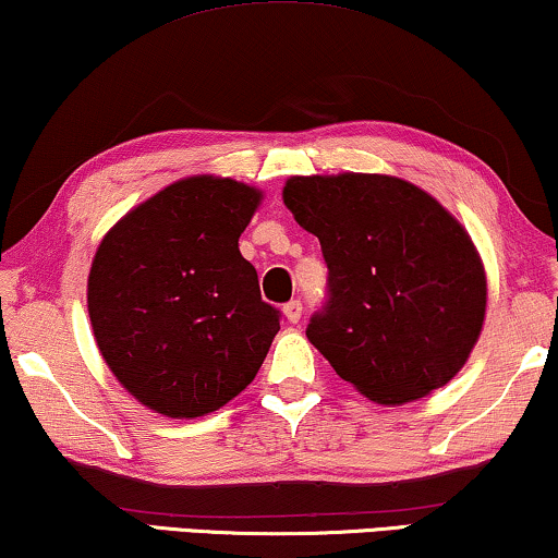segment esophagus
I'll use <instances>...</instances> for the list:
<instances>
[{
	"label": "esophagus",
	"instance_id": "34e87169",
	"mask_svg": "<svg viewBox=\"0 0 558 558\" xmlns=\"http://www.w3.org/2000/svg\"><path fill=\"white\" fill-rule=\"evenodd\" d=\"M302 302L300 300H292V302H287L284 304V315H287V319L289 323H300V317H302Z\"/></svg>",
	"mask_w": 558,
	"mask_h": 558
}]
</instances>
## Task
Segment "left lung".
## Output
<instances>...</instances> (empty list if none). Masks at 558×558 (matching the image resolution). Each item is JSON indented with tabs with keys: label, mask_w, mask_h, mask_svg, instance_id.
I'll use <instances>...</instances> for the list:
<instances>
[{
	"label": "left lung",
	"mask_w": 558,
	"mask_h": 558,
	"mask_svg": "<svg viewBox=\"0 0 558 558\" xmlns=\"http://www.w3.org/2000/svg\"><path fill=\"white\" fill-rule=\"evenodd\" d=\"M284 205L323 246L327 296L307 338L335 373L378 403L452 380L487 300L464 228L424 190L386 174L292 178Z\"/></svg>",
	"instance_id": "8db88e82"
}]
</instances>
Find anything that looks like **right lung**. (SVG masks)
<instances>
[{
    "label": "right lung",
    "instance_id": "obj_1",
    "mask_svg": "<svg viewBox=\"0 0 558 558\" xmlns=\"http://www.w3.org/2000/svg\"><path fill=\"white\" fill-rule=\"evenodd\" d=\"M262 195L235 180L187 178L106 233L88 277L104 361L144 407L210 414L262 368L281 312L262 300L239 251Z\"/></svg>",
    "mask_w": 558,
    "mask_h": 558
}]
</instances>
